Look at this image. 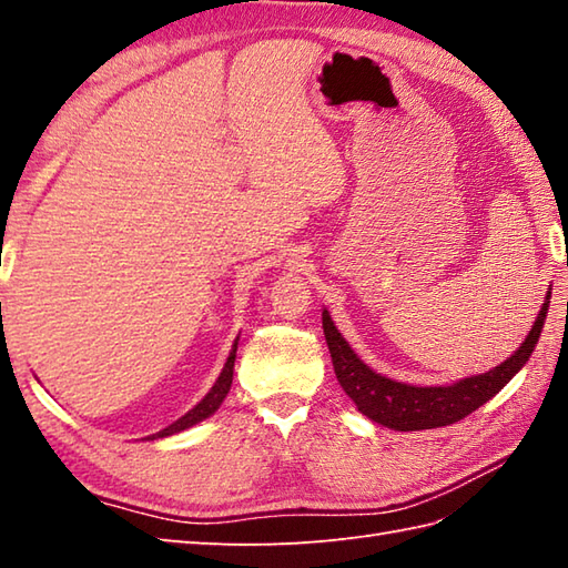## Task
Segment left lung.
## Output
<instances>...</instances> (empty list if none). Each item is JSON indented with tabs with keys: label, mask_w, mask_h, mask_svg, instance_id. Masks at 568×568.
<instances>
[{
	"label": "left lung",
	"mask_w": 568,
	"mask_h": 568,
	"mask_svg": "<svg viewBox=\"0 0 568 568\" xmlns=\"http://www.w3.org/2000/svg\"><path fill=\"white\" fill-rule=\"evenodd\" d=\"M549 300L551 295H547L545 305H541L532 324V332L527 334L523 346L508 361H503L500 366L488 373H480V376L462 378L454 385H427V388L397 383L371 371L354 354V348L348 346L342 332L334 327L327 310L322 312V327L324 336H327L336 381H339L344 393L356 403L358 413H364L368 419L378 422L383 427L397 432H417L454 425V422L464 419L474 409L488 403L498 390H503L505 383H510L515 373L532 356L541 327H545Z\"/></svg>",
	"instance_id": "left-lung-1"
}]
</instances>
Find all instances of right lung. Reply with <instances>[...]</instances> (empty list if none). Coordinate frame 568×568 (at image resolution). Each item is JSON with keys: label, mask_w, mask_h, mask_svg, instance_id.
Instances as JSON below:
<instances>
[{"label": "right lung", "mask_w": 568, "mask_h": 568, "mask_svg": "<svg viewBox=\"0 0 568 568\" xmlns=\"http://www.w3.org/2000/svg\"><path fill=\"white\" fill-rule=\"evenodd\" d=\"M236 344H239V339L234 342L232 352H229L226 364H224V368H222V373H220V378L214 381V385L210 388V393L204 395L202 400H200L195 407L190 409V413H185L183 417L175 419L173 425H168L165 429L151 434V437H146V439H163V437H171V434H178V432H183V429H187V427H192V425H197V422L207 419L210 415H214V413H216V409H220V405L224 403V397H226L229 388H232V378H234V361H236Z\"/></svg>", "instance_id": "add662e5"}]
</instances>
